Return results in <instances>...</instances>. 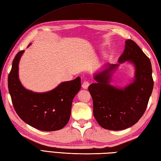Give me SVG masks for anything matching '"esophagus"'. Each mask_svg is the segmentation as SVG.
<instances>
[{"label":"esophagus","mask_w":161,"mask_h":161,"mask_svg":"<svg viewBox=\"0 0 161 161\" xmlns=\"http://www.w3.org/2000/svg\"><path fill=\"white\" fill-rule=\"evenodd\" d=\"M89 84L90 83L88 82V81H84V82L82 83V85H81V86H82V88H84V89H87L88 86H89Z\"/></svg>","instance_id":"obj_1"}]
</instances>
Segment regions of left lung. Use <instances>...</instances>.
Segmentation results:
<instances>
[{"label":"left lung","instance_id":"8db88e82","mask_svg":"<svg viewBox=\"0 0 161 161\" xmlns=\"http://www.w3.org/2000/svg\"><path fill=\"white\" fill-rule=\"evenodd\" d=\"M126 61L135 66V78L128 86L119 88L110 84L111 75L119 64H108L104 70L94 75L97 83L88 86L93 98L94 117L106 129L118 131L134 125L144 114L152 93L151 61L131 39L125 41L124 52L118 62Z\"/></svg>","mask_w":161,"mask_h":161}]
</instances>
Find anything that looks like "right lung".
Masks as SVG:
<instances>
[{
	"mask_svg": "<svg viewBox=\"0 0 161 161\" xmlns=\"http://www.w3.org/2000/svg\"><path fill=\"white\" fill-rule=\"evenodd\" d=\"M23 53L21 50L16 54L8 75L9 92L15 111L22 120L41 131L61 129L69 121L72 102L81 88V79L64 81L45 93L26 89L19 78V64Z\"/></svg>",
	"mask_w": 161,
	"mask_h": 161,
	"instance_id": "1",
	"label": "right lung"
}]
</instances>
